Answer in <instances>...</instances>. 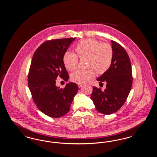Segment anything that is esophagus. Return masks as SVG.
Returning a JSON list of instances; mask_svg holds the SVG:
<instances>
[{"label": "esophagus", "mask_w": 157, "mask_h": 157, "mask_svg": "<svg viewBox=\"0 0 157 157\" xmlns=\"http://www.w3.org/2000/svg\"><path fill=\"white\" fill-rule=\"evenodd\" d=\"M82 86H83V85H82V84H78V86H79V88H81Z\"/></svg>", "instance_id": "obj_1"}]
</instances>
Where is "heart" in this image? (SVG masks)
Masks as SVG:
<instances>
[{"mask_svg":"<svg viewBox=\"0 0 157 157\" xmlns=\"http://www.w3.org/2000/svg\"><path fill=\"white\" fill-rule=\"evenodd\" d=\"M76 51L80 58H88V65L91 68L83 71L77 70L71 76L72 81L78 84L88 82L96 75V71L100 74L106 72L113 59V49L109 44L102 43L94 38H87L81 41L76 47ZM65 67L74 71L78 67V57L75 54L67 51L63 57Z\"/></svg>","mask_w":157,"mask_h":157,"instance_id":"obj_1","label":"heart"}]
</instances>
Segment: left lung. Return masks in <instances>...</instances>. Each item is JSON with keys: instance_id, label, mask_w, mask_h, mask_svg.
Listing matches in <instances>:
<instances>
[{"instance_id": "left-lung-1", "label": "left lung", "mask_w": 157, "mask_h": 157, "mask_svg": "<svg viewBox=\"0 0 157 157\" xmlns=\"http://www.w3.org/2000/svg\"><path fill=\"white\" fill-rule=\"evenodd\" d=\"M111 42L113 52L111 65L96 79L100 84L106 82V88L101 90L94 86L91 94L96 110L103 114H111L119 110L130 94L132 83L129 56L120 44L113 40Z\"/></svg>"}]
</instances>
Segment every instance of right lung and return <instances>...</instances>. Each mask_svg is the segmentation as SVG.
<instances>
[{"label":"right lung","mask_w":157,"mask_h":157,"mask_svg":"<svg viewBox=\"0 0 157 157\" xmlns=\"http://www.w3.org/2000/svg\"><path fill=\"white\" fill-rule=\"evenodd\" d=\"M75 38L46 41L38 47L33 58L28 75V85L38 109L45 115L59 118L68 113L78 92L76 83L69 82L64 88L56 86V78L65 81L69 75L63 57Z\"/></svg>","instance_id":"right-lung-1"}]
</instances>
